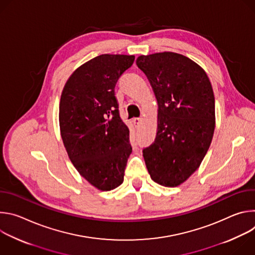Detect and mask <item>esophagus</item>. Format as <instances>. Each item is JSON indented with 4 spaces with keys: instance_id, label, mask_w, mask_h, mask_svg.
<instances>
[{
    "instance_id": "1",
    "label": "esophagus",
    "mask_w": 255,
    "mask_h": 255,
    "mask_svg": "<svg viewBox=\"0 0 255 255\" xmlns=\"http://www.w3.org/2000/svg\"><path fill=\"white\" fill-rule=\"evenodd\" d=\"M141 120H142L141 117H139V118H134V119H133V122H134L135 125H138V124L141 122Z\"/></svg>"
}]
</instances>
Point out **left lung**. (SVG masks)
<instances>
[{"instance_id": "1", "label": "left lung", "mask_w": 255, "mask_h": 255, "mask_svg": "<svg viewBox=\"0 0 255 255\" xmlns=\"http://www.w3.org/2000/svg\"><path fill=\"white\" fill-rule=\"evenodd\" d=\"M137 66L147 77L157 100V132L143 149L155 183L176 187L200 166L215 129V97L205 70L174 52L140 55Z\"/></svg>"}]
</instances>
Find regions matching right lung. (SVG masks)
<instances>
[{"mask_svg": "<svg viewBox=\"0 0 255 255\" xmlns=\"http://www.w3.org/2000/svg\"><path fill=\"white\" fill-rule=\"evenodd\" d=\"M134 55L102 54L77 68L59 103V127L72 164L91 185L111 191L124 179L132 147L119 115L115 86Z\"/></svg>", "mask_w": 255, "mask_h": 255, "instance_id": "right-lung-1", "label": "right lung"}]
</instances>
